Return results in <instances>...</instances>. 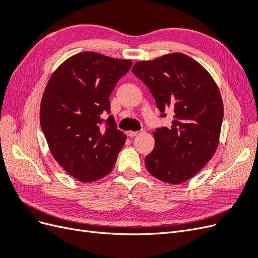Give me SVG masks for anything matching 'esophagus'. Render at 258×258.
Listing matches in <instances>:
<instances>
[{
  "mask_svg": "<svg viewBox=\"0 0 258 258\" xmlns=\"http://www.w3.org/2000/svg\"><path fill=\"white\" fill-rule=\"evenodd\" d=\"M144 132V130H141V131H128L127 132V136L128 137H130V138H134V137H137V136H139L140 134H143Z\"/></svg>",
  "mask_w": 258,
  "mask_h": 258,
  "instance_id": "34e87169",
  "label": "esophagus"
}]
</instances>
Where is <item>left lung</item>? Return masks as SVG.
<instances>
[{
  "instance_id": "left-lung-1",
  "label": "left lung",
  "mask_w": 258,
  "mask_h": 258,
  "mask_svg": "<svg viewBox=\"0 0 258 258\" xmlns=\"http://www.w3.org/2000/svg\"><path fill=\"white\" fill-rule=\"evenodd\" d=\"M162 113L173 114L170 128L153 134L155 147L145 157L148 172L160 181H188L213 157L220 140L224 106L213 77L181 52L139 61L132 68Z\"/></svg>"
}]
</instances>
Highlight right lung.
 I'll use <instances>...</instances> for the list:
<instances>
[{"instance_id": "right-lung-1", "label": "right lung", "mask_w": 258, "mask_h": 258, "mask_svg": "<svg viewBox=\"0 0 258 258\" xmlns=\"http://www.w3.org/2000/svg\"><path fill=\"white\" fill-rule=\"evenodd\" d=\"M131 60L85 51L68 58L52 73L43 93L40 121L52 157L77 181L95 182L114 168L126 135L111 113L110 95Z\"/></svg>"}]
</instances>
